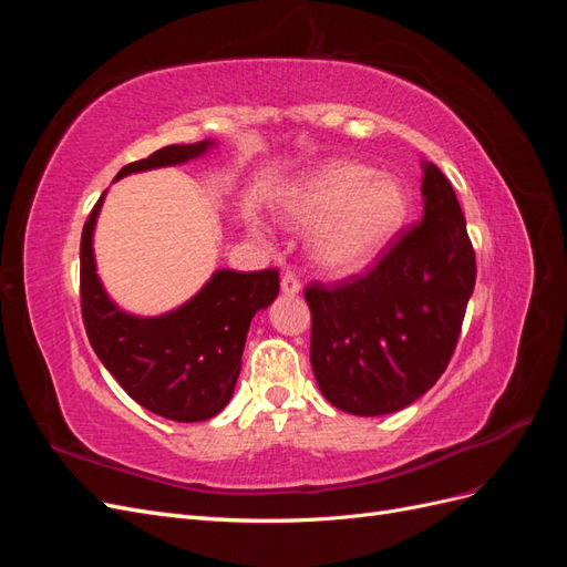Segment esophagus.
<instances>
[{"label":"esophagus","instance_id":"1","mask_svg":"<svg viewBox=\"0 0 567 567\" xmlns=\"http://www.w3.org/2000/svg\"><path fill=\"white\" fill-rule=\"evenodd\" d=\"M281 290H284L286 296L300 293V279L296 277L293 271H284V277H281Z\"/></svg>","mask_w":567,"mask_h":567}]
</instances>
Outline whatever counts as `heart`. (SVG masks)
Here are the masks:
<instances>
[{
  "mask_svg": "<svg viewBox=\"0 0 567 567\" xmlns=\"http://www.w3.org/2000/svg\"><path fill=\"white\" fill-rule=\"evenodd\" d=\"M279 213L296 225H320L312 248L333 271H354L379 257L409 213L402 182L354 161H331L290 184Z\"/></svg>",
  "mask_w": 567,
  "mask_h": 567,
  "instance_id": "obj_1",
  "label": "heart"
}]
</instances>
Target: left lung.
Listing matches in <instances>:
<instances>
[{
	"label": "left lung",
	"instance_id": "8db88e82",
	"mask_svg": "<svg viewBox=\"0 0 567 567\" xmlns=\"http://www.w3.org/2000/svg\"><path fill=\"white\" fill-rule=\"evenodd\" d=\"M423 219L371 269L312 281L310 362L319 390L357 416L400 411L447 369L475 286V250L450 179L423 165Z\"/></svg>",
	"mask_w": 567,
	"mask_h": 567
}]
</instances>
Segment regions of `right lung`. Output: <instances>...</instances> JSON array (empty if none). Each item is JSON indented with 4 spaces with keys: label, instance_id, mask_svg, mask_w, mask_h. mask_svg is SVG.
I'll return each mask as SVG.
<instances>
[{
    "label": "right lung",
    "instance_id": "obj_1",
    "mask_svg": "<svg viewBox=\"0 0 567 567\" xmlns=\"http://www.w3.org/2000/svg\"><path fill=\"white\" fill-rule=\"evenodd\" d=\"M208 146L210 142L163 146L125 165L115 179L186 163ZM101 200L104 196L80 238V307L92 348L136 404L179 423L208 421L231 400L250 321L279 296V271L221 269L179 310L153 319L130 317L109 300L94 269L92 231Z\"/></svg>",
    "mask_w": 567,
    "mask_h": 567
}]
</instances>
